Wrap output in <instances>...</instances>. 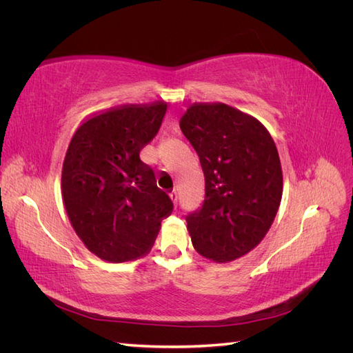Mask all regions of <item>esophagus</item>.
I'll return each instance as SVG.
<instances>
[{"mask_svg": "<svg viewBox=\"0 0 353 353\" xmlns=\"http://www.w3.org/2000/svg\"><path fill=\"white\" fill-rule=\"evenodd\" d=\"M170 199H172V201H174V205L176 206V203H178V191L174 188L172 191H170Z\"/></svg>", "mask_w": 353, "mask_h": 353, "instance_id": "obj_1", "label": "esophagus"}]
</instances>
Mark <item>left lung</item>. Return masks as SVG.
Returning <instances> with one entry per match:
<instances>
[{"label": "left lung", "instance_id": "left-lung-1", "mask_svg": "<svg viewBox=\"0 0 353 353\" xmlns=\"http://www.w3.org/2000/svg\"><path fill=\"white\" fill-rule=\"evenodd\" d=\"M205 174V200L185 218L194 249L215 262L250 252L271 228L283 196L275 143L253 116L194 103L179 121Z\"/></svg>", "mask_w": 353, "mask_h": 353}]
</instances>
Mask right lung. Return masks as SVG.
<instances>
[{"mask_svg": "<svg viewBox=\"0 0 353 353\" xmlns=\"http://www.w3.org/2000/svg\"><path fill=\"white\" fill-rule=\"evenodd\" d=\"M168 104H125L85 119L61 170V194L73 230L109 262L144 256L174 203L140 159L162 125Z\"/></svg>", "mask_w": 353, "mask_h": 353, "instance_id": "right-lung-1", "label": "right lung"}]
</instances>
